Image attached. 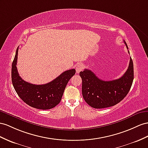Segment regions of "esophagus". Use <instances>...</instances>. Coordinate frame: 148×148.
Wrapping results in <instances>:
<instances>
[{"label":"esophagus","mask_w":148,"mask_h":148,"mask_svg":"<svg viewBox=\"0 0 148 148\" xmlns=\"http://www.w3.org/2000/svg\"><path fill=\"white\" fill-rule=\"evenodd\" d=\"M83 69V66L82 65V64H79V65L77 66L76 67V69H75V70H76V72L77 73H80L81 71H82Z\"/></svg>","instance_id":"esophagus-1"}]
</instances>
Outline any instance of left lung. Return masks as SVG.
<instances>
[{
	"instance_id": "obj_1",
	"label": "left lung",
	"mask_w": 148,
	"mask_h": 148,
	"mask_svg": "<svg viewBox=\"0 0 148 148\" xmlns=\"http://www.w3.org/2000/svg\"><path fill=\"white\" fill-rule=\"evenodd\" d=\"M124 42L128 49L126 42ZM79 75L82 82V96L86 103L96 109L109 108L119 103L130 91L134 79L133 62L130 58L126 73L115 80H101L89 69L80 72Z\"/></svg>"
}]
</instances>
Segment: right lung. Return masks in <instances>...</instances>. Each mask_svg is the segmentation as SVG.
Masks as SVG:
<instances>
[{
  "label": "right lung",
  "instance_id": "add662e5",
  "mask_svg": "<svg viewBox=\"0 0 148 148\" xmlns=\"http://www.w3.org/2000/svg\"><path fill=\"white\" fill-rule=\"evenodd\" d=\"M18 47L12 64V82L18 96L30 106L39 109H50L56 106L62 97L67 84L75 73L72 69L64 72L52 81L42 85L24 81L18 73L17 61Z\"/></svg>",
  "mask_w": 148,
  "mask_h": 148
}]
</instances>
